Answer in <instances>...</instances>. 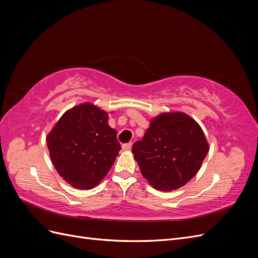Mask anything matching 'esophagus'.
I'll return each instance as SVG.
<instances>
[{
	"label": "esophagus",
	"mask_w": 258,
	"mask_h": 258,
	"mask_svg": "<svg viewBox=\"0 0 258 258\" xmlns=\"http://www.w3.org/2000/svg\"><path fill=\"white\" fill-rule=\"evenodd\" d=\"M131 147H132V142H129V143H126V144L122 145V150L123 151H130Z\"/></svg>",
	"instance_id": "esophagus-1"
}]
</instances>
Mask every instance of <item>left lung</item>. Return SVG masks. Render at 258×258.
Instances as JSON below:
<instances>
[{"label": "left lung", "instance_id": "8db88e82", "mask_svg": "<svg viewBox=\"0 0 258 258\" xmlns=\"http://www.w3.org/2000/svg\"><path fill=\"white\" fill-rule=\"evenodd\" d=\"M209 152L204 131L182 112L162 113L151 120L132 153L154 188L175 190L196 175Z\"/></svg>", "mask_w": 258, "mask_h": 258}]
</instances>
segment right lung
<instances>
[{"instance_id":"right-lung-1","label":"right lung","mask_w":258,"mask_h":258,"mask_svg":"<svg viewBox=\"0 0 258 258\" xmlns=\"http://www.w3.org/2000/svg\"><path fill=\"white\" fill-rule=\"evenodd\" d=\"M105 111L83 103L67 111L46 141L59 175L79 189H91L110 171L120 151Z\"/></svg>"}]
</instances>
